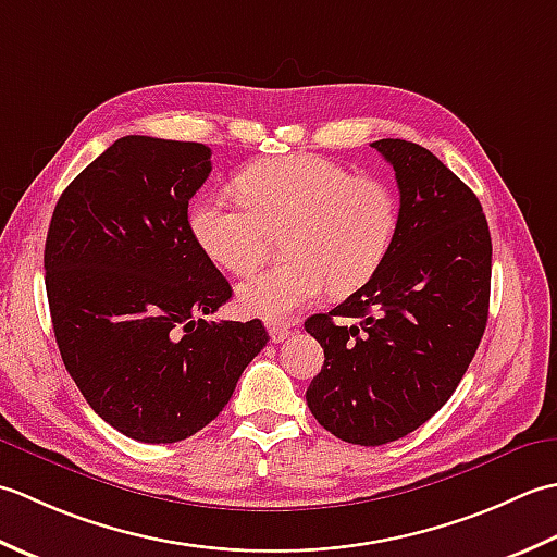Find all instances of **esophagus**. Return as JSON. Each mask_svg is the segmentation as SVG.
Masks as SVG:
<instances>
[{
    "label": "esophagus",
    "mask_w": 557,
    "mask_h": 557,
    "mask_svg": "<svg viewBox=\"0 0 557 557\" xmlns=\"http://www.w3.org/2000/svg\"><path fill=\"white\" fill-rule=\"evenodd\" d=\"M269 336L274 344H281L283 338L290 336V326L288 324H269Z\"/></svg>",
    "instance_id": "esophagus-1"
}]
</instances>
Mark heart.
I'll return each instance as SVG.
<instances>
[{"label":"heart","instance_id":"heart-1","mask_svg":"<svg viewBox=\"0 0 557 557\" xmlns=\"http://www.w3.org/2000/svg\"><path fill=\"white\" fill-rule=\"evenodd\" d=\"M245 201L201 197L189 231L211 262L237 276L264 264L271 235L283 262L237 288L245 314L286 322L326 288L348 295L377 274L399 235L401 207L389 183L354 175L314 153L264 158L237 175Z\"/></svg>","mask_w":557,"mask_h":557}]
</instances>
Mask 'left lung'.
Segmentation results:
<instances>
[{"label": "left lung", "mask_w": 557, "mask_h": 557, "mask_svg": "<svg viewBox=\"0 0 557 557\" xmlns=\"http://www.w3.org/2000/svg\"><path fill=\"white\" fill-rule=\"evenodd\" d=\"M372 149L394 168L399 235L366 286L305 322L324 348L310 411L362 447L413 433L459 387L485 332L493 259L479 197L437 156L404 139Z\"/></svg>", "instance_id": "1"}]
</instances>
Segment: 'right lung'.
Segmentation results:
<instances>
[{
    "label": "right lung",
    "instance_id": "add662e5",
    "mask_svg": "<svg viewBox=\"0 0 557 557\" xmlns=\"http://www.w3.org/2000/svg\"><path fill=\"white\" fill-rule=\"evenodd\" d=\"M209 173V146L122 136L62 191L45 240L66 372L106 423L149 445L209 425L269 342L259 320H203L233 295L189 231Z\"/></svg>",
    "mask_w": 557,
    "mask_h": 557
}]
</instances>
